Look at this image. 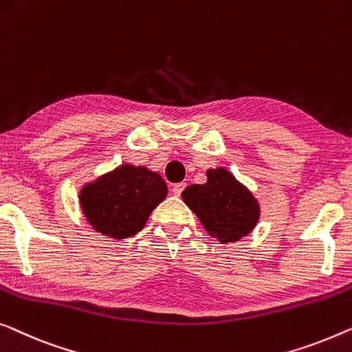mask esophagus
I'll use <instances>...</instances> for the list:
<instances>
[{
	"label": "esophagus",
	"instance_id": "1",
	"mask_svg": "<svg viewBox=\"0 0 352 352\" xmlns=\"http://www.w3.org/2000/svg\"><path fill=\"white\" fill-rule=\"evenodd\" d=\"M184 188H186V182H177V184L173 186V193H175L176 197H179Z\"/></svg>",
	"mask_w": 352,
	"mask_h": 352
}]
</instances>
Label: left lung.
<instances>
[{"instance_id": "left-lung-1", "label": "left lung", "mask_w": 352, "mask_h": 352, "mask_svg": "<svg viewBox=\"0 0 352 352\" xmlns=\"http://www.w3.org/2000/svg\"><path fill=\"white\" fill-rule=\"evenodd\" d=\"M205 184L188 186L182 200L197 214L203 227L221 243H233L256 227L261 206L248 187L226 168L206 171Z\"/></svg>"}]
</instances>
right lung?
I'll list each match as a JSON object with an SVG mask.
<instances>
[{
  "mask_svg": "<svg viewBox=\"0 0 352 352\" xmlns=\"http://www.w3.org/2000/svg\"><path fill=\"white\" fill-rule=\"evenodd\" d=\"M166 193L168 187L159 173L146 166L120 165L85 184L79 203L94 230L124 239L142 230Z\"/></svg>",
  "mask_w": 352,
  "mask_h": 352,
  "instance_id": "add662e5",
  "label": "right lung"
}]
</instances>
